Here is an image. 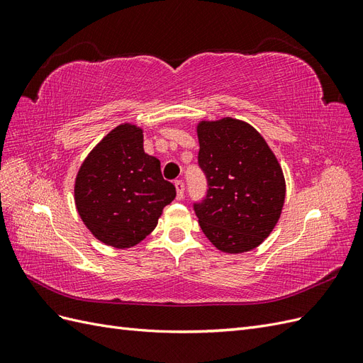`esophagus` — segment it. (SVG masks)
Segmentation results:
<instances>
[{
  "label": "esophagus",
  "instance_id": "esophagus-1",
  "mask_svg": "<svg viewBox=\"0 0 363 363\" xmlns=\"http://www.w3.org/2000/svg\"><path fill=\"white\" fill-rule=\"evenodd\" d=\"M174 184H175V191H177V200H182L184 195V183L182 180H177Z\"/></svg>",
  "mask_w": 363,
  "mask_h": 363
}]
</instances>
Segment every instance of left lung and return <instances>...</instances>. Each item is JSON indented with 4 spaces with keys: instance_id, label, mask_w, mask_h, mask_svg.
<instances>
[{
    "instance_id": "8db88e82",
    "label": "left lung",
    "mask_w": 363,
    "mask_h": 363,
    "mask_svg": "<svg viewBox=\"0 0 363 363\" xmlns=\"http://www.w3.org/2000/svg\"><path fill=\"white\" fill-rule=\"evenodd\" d=\"M207 195L194 204L206 238L223 252L259 247L279 223L286 183L267 140L245 121L221 118L196 125Z\"/></svg>"
}]
</instances>
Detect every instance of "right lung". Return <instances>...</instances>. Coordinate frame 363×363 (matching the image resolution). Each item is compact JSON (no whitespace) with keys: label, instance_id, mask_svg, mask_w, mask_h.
Wrapping results in <instances>:
<instances>
[{"label":"right lung","instance_id":"obj_1","mask_svg":"<svg viewBox=\"0 0 363 363\" xmlns=\"http://www.w3.org/2000/svg\"><path fill=\"white\" fill-rule=\"evenodd\" d=\"M175 186L163 180L160 160L144 151V130L124 123L83 160L74 184L77 212L103 244L131 248L156 228Z\"/></svg>","mask_w":363,"mask_h":363}]
</instances>
